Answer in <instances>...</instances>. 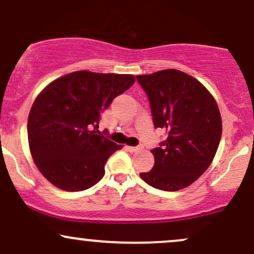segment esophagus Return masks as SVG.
I'll return each instance as SVG.
<instances>
[{"instance_id":"esophagus-1","label":"esophagus","mask_w":254,"mask_h":254,"mask_svg":"<svg viewBox=\"0 0 254 254\" xmlns=\"http://www.w3.org/2000/svg\"><path fill=\"white\" fill-rule=\"evenodd\" d=\"M140 148V146H127V150L129 152H138Z\"/></svg>"}]
</instances>
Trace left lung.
<instances>
[{
	"label": "left lung",
	"instance_id": "1",
	"mask_svg": "<svg viewBox=\"0 0 254 254\" xmlns=\"http://www.w3.org/2000/svg\"><path fill=\"white\" fill-rule=\"evenodd\" d=\"M150 101L156 128L168 138L151 152L154 165L140 177L164 191H177L193 183L209 168L219 147L222 121L216 101L202 83L169 68L136 76Z\"/></svg>",
	"mask_w": 254,
	"mask_h": 254
}]
</instances>
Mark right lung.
Masks as SVG:
<instances>
[{"mask_svg":"<svg viewBox=\"0 0 254 254\" xmlns=\"http://www.w3.org/2000/svg\"><path fill=\"white\" fill-rule=\"evenodd\" d=\"M134 80L133 74L76 71L35 98L27 124L29 150L53 186L82 191L102 180L107 160L122 146L100 133L101 113Z\"/></svg>","mask_w":254,"mask_h":254,"instance_id":"1","label":"right lung"}]
</instances>
